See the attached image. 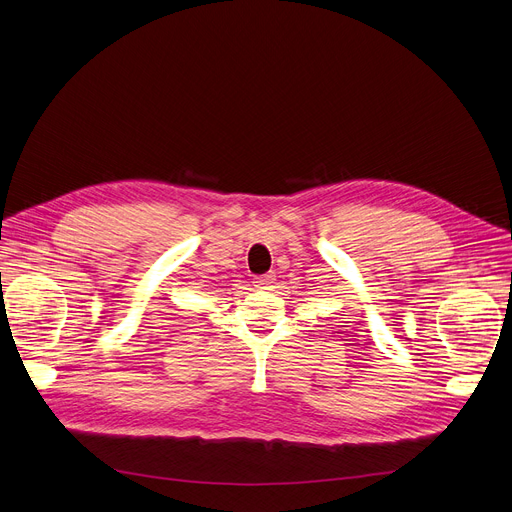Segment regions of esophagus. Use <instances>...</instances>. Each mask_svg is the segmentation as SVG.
Here are the masks:
<instances>
[{"label":"esophagus","instance_id":"esophagus-1","mask_svg":"<svg viewBox=\"0 0 512 512\" xmlns=\"http://www.w3.org/2000/svg\"><path fill=\"white\" fill-rule=\"evenodd\" d=\"M273 280H275V275H271V273H265V275H259V277H255V286L257 288H261V290H265V288H269L271 284H273Z\"/></svg>","mask_w":512,"mask_h":512}]
</instances>
